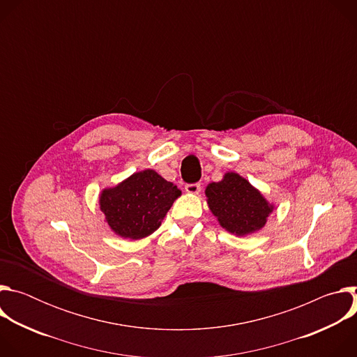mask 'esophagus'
<instances>
[{
	"mask_svg": "<svg viewBox=\"0 0 357 357\" xmlns=\"http://www.w3.org/2000/svg\"><path fill=\"white\" fill-rule=\"evenodd\" d=\"M200 189H202L200 183H189V185L185 186V190L190 195H197L200 192Z\"/></svg>",
	"mask_w": 357,
	"mask_h": 357,
	"instance_id": "1",
	"label": "esophagus"
}]
</instances>
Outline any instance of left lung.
Masks as SVG:
<instances>
[{"instance_id": "left-lung-1", "label": "left lung", "mask_w": 357, "mask_h": 357, "mask_svg": "<svg viewBox=\"0 0 357 357\" xmlns=\"http://www.w3.org/2000/svg\"><path fill=\"white\" fill-rule=\"evenodd\" d=\"M206 202L219 225L234 236H247L261 230L274 211L263 193L236 172L206 186Z\"/></svg>"}]
</instances>
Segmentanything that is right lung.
I'll use <instances>...</instances> for the list:
<instances>
[{"mask_svg":"<svg viewBox=\"0 0 357 357\" xmlns=\"http://www.w3.org/2000/svg\"><path fill=\"white\" fill-rule=\"evenodd\" d=\"M181 195L176 185L154 169H145L132 174L113 188L101 190L98 205L114 234L139 240L161 226Z\"/></svg>","mask_w":357,"mask_h":357,"instance_id":"obj_1","label":"right lung"}]
</instances>
